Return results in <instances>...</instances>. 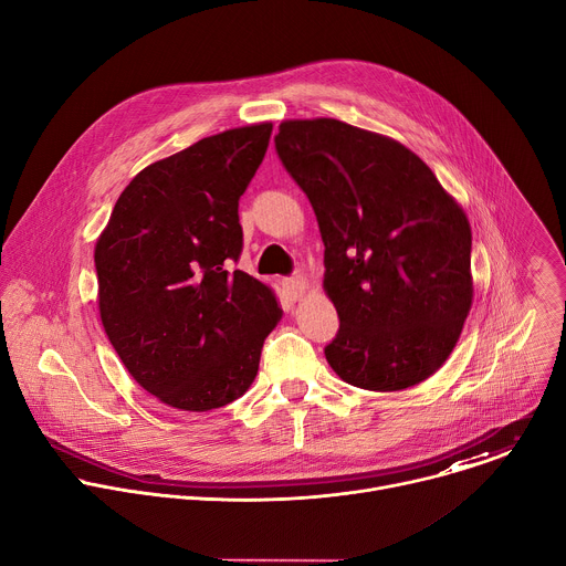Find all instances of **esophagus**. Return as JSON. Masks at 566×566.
I'll use <instances>...</instances> for the list:
<instances>
[{"mask_svg": "<svg viewBox=\"0 0 566 566\" xmlns=\"http://www.w3.org/2000/svg\"><path fill=\"white\" fill-rule=\"evenodd\" d=\"M284 291H286V295L291 297V300H300L304 293H306V289H308V282H306V277H302V275H295V277H289V280H284Z\"/></svg>", "mask_w": 566, "mask_h": 566, "instance_id": "1", "label": "esophagus"}]
</instances>
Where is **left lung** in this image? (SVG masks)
Segmentation results:
<instances>
[{
	"mask_svg": "<svg viewBox=\"0 0 566 566\" xmlns=\"http://www.w3.org/2000/svg\"><path fill=\"white\" fill-rule=\"evenodd\" d=\"M275 149L325 241L322 286L340 317L327 363L371 391L423 382L472 306L463 208L412 149L336 118L282 120Z\"/></svg>",
	"mask_w": 566,
	"mask_h": 566,
	"instance_id": "1",
	"label": "left lung"
}]
</instances>
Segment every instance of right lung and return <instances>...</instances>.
<instances>
[{
	"mask_svg": "<svg viewBox=\"0 0 566 566\" xmlns=\"http://www.w3.org/2000/svg\"><path fill=\"white\" fill-rule=\"evenodd\" d=\"M271 132L234 127L154 160L96 241L105 334L132 378L170 408L208 412L249 391L282 319L271 286L228 271L241 253L239 197Z\"/></svg>",
	"mask_w": 566,
	"mask_h": 566,
	"instance_id": "right-lung-1",
	"label": "right lung"
}]
</instances>
